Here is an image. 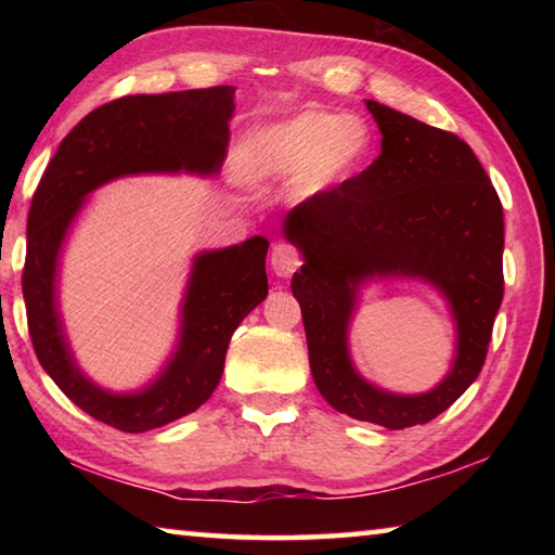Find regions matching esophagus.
<instances>
[{"label": "esophagus", "instance_id": "1", "mask_svg": "<svg viewBox=\"0 0 555 555\" xmlns=\"http://www.w3.org/2000/svg\"><path fill=\"white\" fill-rule=\"evenodd\" d=\"M269 261H271V269H274V274L284 276V279L294 274V271H298V267L304 264V261H300L298 249L288 242H276L274 249H271Z\"/></svg>", "mask_w": 555, "mask_h": 555}]
</instances>
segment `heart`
I'll list each match as a JSON object with an SVG mask.
<instances>
[{
    "mask_svg": "<svg viewBox=\"0 0 555 555\" xmlns=\"http://www.w3.org/2000/svg\"><path fill=\"white\" fill-rule=\"evenodd\" d=\"M372 154V129L357 115L306 109L244 137L234 171L244 183L298 176L300 195L327 193L362 171Z\"/></svg>",
    "mask_w": 555,
    "mask_h": 555,
    "instance_id": "b5f03b06",
    "label": "heart"
}]
</instances>
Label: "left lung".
Segmentation results:
<instances>
[{"mask_svg":"<svg viewBox=\"0 0 555 555\" xmlns=\"http://www.w3.org/2000/svg\"><path fill=\"white\" fill-rule=\"evenodd\" d=\"M367 109L382 154L350 181L296 205L284 234L304 255L291 291L318 391L347 416L401 430L434 421L482 370L504 296V212L463 139L374 100ZM372 275L424 278L449 298L459 354L434 392L399 398L353 372L346 325L356 286Z\"/></svg>","mask_w":555,"mask_h":555,"instance_id":"8db88e82","label":"left lung"}]
</instances>
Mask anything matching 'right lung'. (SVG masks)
Instances as JSON below:
<instances>
[{"label": "right lung", "instance_id": "right-lung-1", "mask_svg": "<svg viewBox=\"0 0 555 555\" xmlns=\"http://www.w3.org/2000/svg\"><path fill=\"white\" fill-rule=\"evenodd\" d=\"M234 88L127 95L92 109L46 166L26 222L24 300L34 352L73 403L125 434H144L210 399L232 333L267 298V237L195 257L181 340L146 389L109 393L78 370L55 308V264L70 222L98 185L131 173H215L230 142Z\"/></svg>", "mask_w": 555, "mask_h": 555}]
</instances>
